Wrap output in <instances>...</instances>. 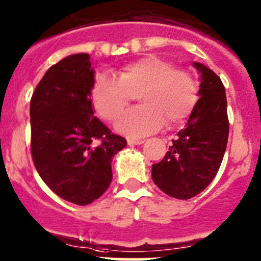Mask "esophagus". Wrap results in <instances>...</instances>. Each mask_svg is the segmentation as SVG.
<instances>
[{
  "label": "esophagus",
  "mask_w": 261,
  "mask_h": 261,
  "mask_svg": "<svg viewBox=\"0 0 261 261\" xmlns=\"http://www.w3.org/2000/svg\"><path fill=\"white\" fill-rule=\"evenodd\" d=\"M127 144L130 146L141 145V144H144V140H135V139H130V137H127Z\"/></svg>",
  "instance_id": "obj_1"
}]
</instances>
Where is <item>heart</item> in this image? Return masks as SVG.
Segmentation results:
<instances>
[{
    "label": "heart",
    "mask_w": 261,
    "mask_h": 261,
    "mask_svg": "<svg viewBox=\"0 0 261 261\" xmlns=\"http://www.w3.org/2000/svg\"><path fill=\"white\" fill-rule=\"evenodd\" d=\"M134 96L141 107L127 111L115 127L133 137L150 135L162 127L181 125L198 101V87L188 71L174 69L170 62L146 56L121 67L117 78L98 74L91 88L96 113L107 121H115Z\"/></svg>",
    "instance_id": "b5f03b06"
}]
</instances>
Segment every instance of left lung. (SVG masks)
I'll return each instance as SVG.
<instances>
[{"label":"left lung","instance_id":"obj_1","mask_svg":"<svg viewBox=\"0 0 261 261\" xmlns=\"http://www.w3.org/2000/svg\"><path fill=\"white\" fill-rule=\"evenodd\" d=\"M193 67L200 75L198 101L162 161L152 165L154 185L177 199H190L210 186L228 142L224 85L202 63L193 62Z\"/></svg>","mask_w":261,"mask_h":261}]
</instances>
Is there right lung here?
<instances>
[{"mask_svg": "<svg viewBox=\"0 0 261 261\" xmlns=\"http://www.w3.org/2000/svg\"><path fill=\"white\" fill-rule=\"evenodd\" d=\"M94 75L89 54H71L51 65L31 99L34 166L57 196L78 205L90 204L108 190L111 161L127 145L94 116Z\"/></svg>", "mask_w": 261, "mask_h": 261, "instance_id": "add662e5", "label": "right lung"}]
</instances>
